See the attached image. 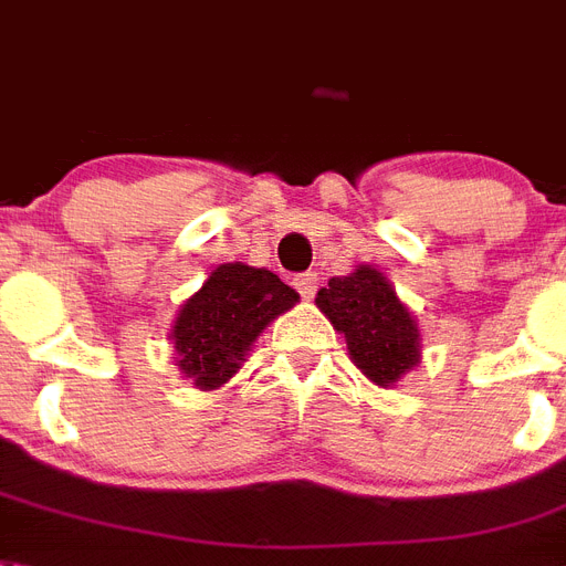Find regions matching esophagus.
Here are the masks:
<instances>
[{
    "label": "esophagus",
    "instance_id": "obj_1",
    "mask_svg": "<svg viewBox=\"0 0 566 566\" xmlns=\"http://www.w3.org/2000/svg\"><path fill=\"white\" fill-rule=\"evenodd\" d=\"M316 284H319L316 273L293 275V287H296L298 296H302V298H313V293H316Z\"/></svg>",
    "mask_w": 566,
    "mask_h": 566
}]
</instances>
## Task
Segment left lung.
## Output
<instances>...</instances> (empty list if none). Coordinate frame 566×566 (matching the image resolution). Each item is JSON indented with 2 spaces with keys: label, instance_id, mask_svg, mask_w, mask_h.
Masks as SVG:
<instances>
[{
  "label": "left lung",
  "instance_id": "8db88e82",
  "mask_svg": "<svg viewBox=\"0 0 566 566\" xmlns=\"http://www.w3.org/2000/svg\"><path fill=\"white\" fill-rule=\"evenodd\" d=\"M316 305L348 339L350 359L377 386L397 382L420 359V331L386 275L363 264L350 275L331 279Z\"/></svg>",
  "mask_w": 566,
  "mask_h": 566
}]
</instances>
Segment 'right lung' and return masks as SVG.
I'll use <instances>...</instances> for the list:
<instances>
[{
    "label": "right lung",
    "mask_w": 566,
    "mask_h": 566,
    "mask_svg": "<svg viewBox=\"0 0 566 566\" xmlns=\"http://www.w3.org/2000/svg\"><path fill=\"white\" fill-rule=\"evenodd\" d=\"M296 302L298 293L270 270L221 264L175 319L178 368L203 391L224 386L255 336Z\"/></svg>",
    "instance_id": "obj_1"
}]
</instances>
